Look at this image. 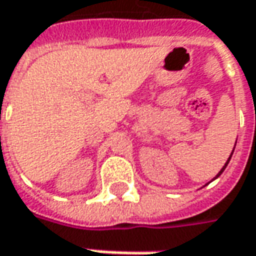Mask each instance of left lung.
Masks as SVG:
<instances>
[{
    "mask_svg": "<svg viewBox=\"0 0 256 256\" xmlns=\"http://www.w3.org/2000/svg\"><path fill=\"white\" fill-rule=\"evenodd\" d=\"M231 156H232V154H231ZM231 156H230V158H228V160H227V164H226V166H224V168H222V169H221V172L218 173V174H217V178H218V176H220L221 173L224 172V169H226V168H227V164H228V162H230V159H231Z\"/></svg>",
    "mask_w": 256,
    "mask_h": 256,
    "instance_id": "1",
    "label": "left lung"
}]
</instances>
